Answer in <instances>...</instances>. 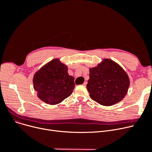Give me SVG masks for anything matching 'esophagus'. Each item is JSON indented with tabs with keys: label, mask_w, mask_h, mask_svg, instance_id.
<instances>
[{
	"label": "esophagus",
	"mask_w": 152,
	"mask_h": 152,
	"mask_svg": "<svg viewBox=\"0 0 152 152\" xmlns=\"http://www.w3.org/2000/svg\"><path fill=\"white\" fill-rule=\"evenodd\" d=\"M84 86H86V85H87V82H85L84 83H83V84Z\"/></svg>",
	"instance_id": "34e87169"
}]
</instances>
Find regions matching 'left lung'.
Listing matches in <instances>:
<instances>
[{
    "instance_id": "1",
    "label": "left lung",
    "mask_w": 152,
    "mask_h": 152,
    "mask_svg": "<svg viewBox=\"0 0 152 152\" xmlns=\"http://www.w3.org/2000/svg\"><path fill=\"white\" fill-rule=\"evenodd\" d=\"M129 78L117 62L104 59L96 67L90 69L86 85L91 99L104 106H110L125 97L129 87Z\"/></svg>"
}]
</instances>
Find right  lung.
<instances>
[{
    "label": "right lung",
    "instance_id": "add662e5",
    "mask_svg": "<svg viewBox=\"0 0 152 152\" xmlns=\"http://www.w3.org/2000/svg\"><path fill=\"white\" fill-rule=\"evenodd\" d=\"M67 70V66L56 58L37 71L33 84L39 99L46 104L56 105L71 95L75 88L74 78Z\"/></svg>",
    "mask_w": 152,
    "mask_h": 152
}]
</instances>
